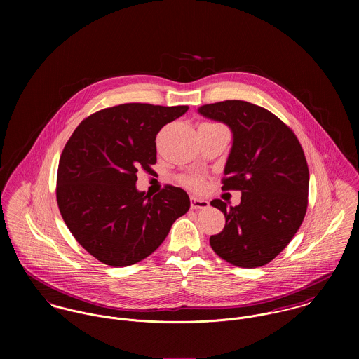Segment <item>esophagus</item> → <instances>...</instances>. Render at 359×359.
I'll return each mask as SVG.
<instances>
[{"mask_svg":"<svg viewBox=\"0 0 359 359\" xmlns=\"http://www.w3.org/2000/svg\"><path fill=\"white\" fill-rule=\"evenodd\" d=\"M191 205H192V208H195V210H201V208L203 210V208L208 207V201L192 196V198H191Z\"/></svg>","mask_w":359,"mask_h":359,"instance_id":"34e87169","label":"esophagus"}]
</instances>
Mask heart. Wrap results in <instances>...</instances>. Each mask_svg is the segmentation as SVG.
I'll list each match as a JSON object with an SVG mask.
<instances>
[{"mask_svg":"<svg viewBox=\"0 0 359 359\" xmlns=\"http://www.w3.org/2000/svg\"><path fill=\"white\" fill-rule=\"evenodd\" d=\"M181 182L194 191H202L205 187V181L199 175H185L181 178Z\"/></svg>","mask_w":359,"mask_h":359,"instance_id":"1","label":"heart"}]
</instances>
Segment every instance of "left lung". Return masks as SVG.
Wrapping results in <instances>:
<instances>
[{"label":"left lung","mask_w":359,"mask_h":359,"mask_svg":"<svg viewBox=\"0 0 359 359\" xmlns=\"http://www.w3.org/2000/svg\"><path fill=\"white\" fill-rule=\"evenodd\" d=\"M198 111L231 128L222 191L242 192L235 207L210 202L225 215L222 232L210 236V245L232 265H265L289 245L306 217L309 172L303 148L280 118L253 103H210Z\"/></svg>","instance_id":"left-lung-1"}]
</instances>
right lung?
<instances>
[{
  "mask_svg": "<svg viewBox=\"0 0 359 359\" xmlns=\"http://www.w3.org/2000/svg\"><path fill=\"white\" fill-rule=\"evenodd\" d=\"M188 106L124 103L83 120L59 158L56 201L76 241L103 264L133 265L163 243L191 201L165 185L149 196L135 187L138 170L154 171L156 135Z\"/></svg>",
  "mask_w": 359,
  "mask_h": 359,
  "instance_id": "right-lung-1",
  "label": "right lung"
}]
</instances>
